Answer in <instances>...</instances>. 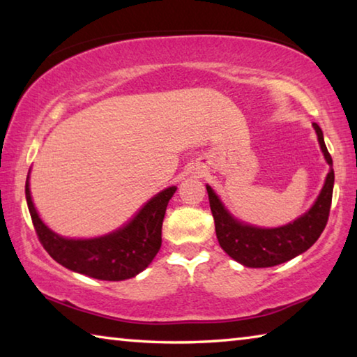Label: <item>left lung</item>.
Segmentation results:
<instances>
[{
    "instance_id": "obj_1",
    "label": "left lung",
    "mask_w": 357,
    "mask_h": 357,
    "mask_svg": "<svg viewBox=\"0 0 357 357\" xmlns=\"http://www.w3.org/2000/svg\"><path fill=\"white\" fill-rule=\"evenodd\" d=\"M312 126L317 132L319 148H321L324 160L328 162L329 172L326 174L324 184L317 200L294 220L274 228L257 227L239 220L229 213L213 187L206 184L217 239L222 249L234 261L247 268H271V266L287 263L309 250L323 233L328 223L332 190H334V168H332V157L326 148L323 130L317 123Z\"/></svg>"
}]
</instances>
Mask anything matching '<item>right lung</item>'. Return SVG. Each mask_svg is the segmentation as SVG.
I'll list each match as a JSON object with an SVG mask.
<instances>
[{"instance_id": "obj_1", "label": "right lung", "mask_w": 357, "mask_h": 357, "mask_svg": "<svg viewBox=\"0 0 357 357\" xmlns=\"http://www.w3.org/2000/svg\"><path fill=\"white\" fill-rule=\"evenodd\" d=\"M29 173L25 195L36 233L48 255L64 268L98 280H128L146 269L160 250L162 222L176 185L155 193L130 220L110 233L96 238H66L40 219L31 198Z\"/></svg>"}]
</instances>
